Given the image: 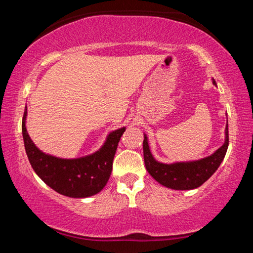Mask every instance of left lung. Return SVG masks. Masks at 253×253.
<instances>
[{
	"instance_id": "8db88e82",
	"label": "left lung",
	"mask_w": 253,
	"mask_h": 253,
	"mask_svg": "<svg viewBox=\"0 0 253 253\" xmlns=\"http://www.w3.org/2000/svg\"><path fill=\"white\" fill-rule=\"evenodd\" d=\"M212 83L216 85L214 79H212ZM228 146L229 129L228 124H226L224 144L220 148H217L212 155L198 161L164 164L154 158L148 146L147 136L144 134V162L147 172L162 185L172 188V190H193V188L202 185L215 173V170L219 169L220 164L223 161L226 151H228Z\"/></svg>"
}]
</instances>
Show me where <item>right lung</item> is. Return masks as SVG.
<instances>
[{"label":"right lung","instance_id":"add662e5","mask_svg":"<svg viewBox=\"0 0 253 253\" xmlns=\"http://www.w3.org/2000/svg\"><path fill=\"white\" fill-rule=\"evenodd\" d=\"M27 114L25 107L22 119L24 147L38 176L52 190L69 198H89L99 193L110 177L115 153L126 127L111 131L99 151L90 155L60 158L43 153L34 145L25 126Z\"/></svg>","mask_w":253,"mask_h":253}]
</instances>
